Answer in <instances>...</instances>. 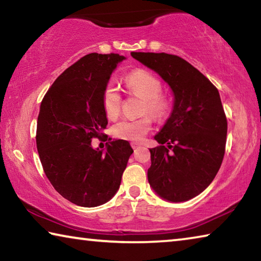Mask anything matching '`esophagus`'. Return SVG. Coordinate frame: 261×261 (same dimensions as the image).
<instances>
[{
	"label": "esophagus",
	"instance_id": "esophagus-1",
	"mask_svg": "<svg viewBox=\"0 0 261 261\" xmlns=\"http://www.w3.org/2000/svg\"><path fill=\"white\" fill-rule=\"evenodd\" d=\"M131 147H132V148H134V151L136 152V151H137V149H138V148H139V144H137V143H131Z\"/></svg>",
	"mask_w": 261,
	"mask_h": 261
}]
</instances>
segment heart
Masks as SVG:
<instances>
[{
    "label": "heart",
    "instance_id": "obj_1",
    "mask_svg": "<svg viewBox=\"0 0 261 261\" xmlns=\"http://www.w3.org/2000/svg\"><path fill=\"white\" fill-rule=\"evenodd\" d=\"M127 93L139 96L144 100L141 113L149 114L156 120L168 116L171 109V102L167 95L162 93V83L155 74L146 70H136L125 78ZM122 94L118 88L109 84L102 94V106L107 117L115 118L121 112ZM152 129V118L145 115L139 118H124L114 124L112 135L117 139L138 143L143 140Z\"/></svg>",
    "mask_w": 261,
    "mask_h": 261
}]
</instances>
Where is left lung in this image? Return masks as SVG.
<instances>
[{
  "label": "left lung",
  "instance_id": "obj_1",
  "mask_svg": "<svg viewBox=\"0 0 261 261\" xmlns=\"http://www.w3.org/2000/svg\"><path fill=\"white\" fill-rule=\"evenodd\" d=\"M174 92V109L149 149V185L163 199L178 202L198 196L218 174L226 152L228 123L218 88L177 55L136 53Z\"/></svg>",
  "mask_w": 261,
  "mask_h": 261
}]
</instances>
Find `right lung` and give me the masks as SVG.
<instances>
[{
	"label": "right lung",
	"mask_w": 261,
	"mask_h": 261,
	"mask_svg": "<svg viewBox=\"0 0 261 261\" xmlns=\"http://www.w3.org/2000/svg\"><path fill=\"white\" fill-rule=\"evenodd\" d=\"M120 54L91 53L65 69L43 96L38 116L37 147L53 187L72 204L95 207L112 199L134 149L113 140L106 152L90 141L106 140L108 124L102 94Z\"/></svg>",
	"instance_id": "obj_1"
}]
</instances>
